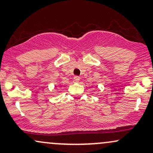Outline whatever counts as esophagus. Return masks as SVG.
Segmentation results:
<instances>
[{
    "label": "esophagus",
    "instance_id": "esophagus-1",
    "mask_svg": "<svg viewBox=\"0 0 153 153\" xmlns=\"http://www.w3.org/2000/svg\"><path fill=\"white\" fill-rule=\"evenodd\" d=\"M73 80H74V82H79V80H80V77L75 76L74 78H73Z\"/></svg>",
    "mask_w": 153,
    "mask_h": 153
}]
</instances>
